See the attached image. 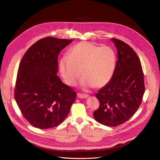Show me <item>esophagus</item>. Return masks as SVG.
I'll return each instance as SVG.
<instances>
[{"label":"esophagus","instance_id":"esophagus-1","mask_svg":"<svg viewBox=\"0 0 160 160\" xmlns=\"http://www.w3.org/2000/svg\"><path fill=\"white\" fill-rule=\"evenodd\" d=\"M77 96L80 98H86L89 97V95L87 94H83V93H78L77 94Z\"/></svg>","mask_w":160,"mask_h":160}]
</instances>
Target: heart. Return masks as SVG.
<instances>
[{
  "instance_id": "1",
  "label": "heart",
  "mask_w": 160,
  "mask_h": 160,
  "mask_svg": "<svg viewBox=\"0 0 160 160\" xmlns=\"http://www.w3.org/2000/svg\"><path fill=\"white\" fill-rule=\"evenodd\" d=\"M116 53L110 47H100L82 41L71 47L60 62V72L67 84L73 86L80 78L83 89L102 87L109 82L114 73Z\"/></svg>"
}]
</instances>
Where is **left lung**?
<instances>
[{
	"label": "left lung",
	"mask_w": 160,
	"mask_h": 160,
	"mask_svg": "<svg viewBox=\"0 0 160 160\" xmlns=\"http://www.w3.org/2000/svg\"><path fill=\"white\" fill-rule=\"evenodd\" d=\"M117 50L112 77L95 97L100 106L95 119L107 127H117L129 120L141 104L145 93L144 74L135 51L124 42L111 39Z\"/></svg>",
	"instance_id": "obj_1"
}]
</instances>
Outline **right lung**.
Instances as JSON below:
<instances>
[{
	"instance_id": "1",
	"label": "right lung",
	"mask_w": 160,
	"mask_h": 160,
	"mask_svg": "<svg viewBox=\"0 0 160 160\" xmlns=\"http://www.w3.org/2000/svg\"><path fill=\"white\" fill-rule=\"evenodd\" d=\"M72 39L43 38L32 45L19 64L15 99L33 127L47 129L62 123L68 115L77 93L57 75L58 57Z\"/></svg>"
}]
</instances>
